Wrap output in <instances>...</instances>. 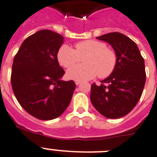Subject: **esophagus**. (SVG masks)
<instances>
[{"mask_svg": "<svg viewBox=\"0 0 157 157\" xmlns=\"http://www.w3.org/2000/svg\"><path fill=\"white\" fill-rule=\"evenodd\" d=\"M80 83H81V82H80V81H75V84L77 85V86H78V85H79Z\"/></svg>", "mask_w": 157, "mask_h": 157, "instance_id": "obj_1", "label": "esophagus"}]
</instances>
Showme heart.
I'll return each mask as SVG.
<instances>
[{"label": "heart", "mask_w": 157, "mask_h": 157, "mask_svg": "<svg viewBox=\"0 0 157 157\" xmlns=\"http://www.w3.org/2000/svg\"><path fill=\"white\" fill-rule=\"evenodd\" d=\"M58 60L63 67L70 68L84 57V64L71 67L67 72L70 79L86 81L98 75L99 78L109 76L116 68L117 56L113 50L107 47L103 41L86 40L78 42L75 50L63 45L58 52Z\"/></svg>", "instance_id": "obj_1"}]
</instances>
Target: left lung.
Returning a JSON list of instances; mask_svg holds the SVG:
<instances>
[{"label": "left lung", "mask_w": 157, "mask_h": 157, "mask_svg": "<svg viewBox=\"0 0 157 157\" xmlns=\"http://www.w3.org/2000/svg\"><path fill=\"white\" fill-rule=\"evenodd\" d=\"M96 38L112 46L117 63L99 86L91 85L90 101L101 115L118 119L128 115L140 99L146 81L144 60L136 44L123 33L114 32Z\"/></svg>", "instance_id": "8db88e82"}]
</instances>
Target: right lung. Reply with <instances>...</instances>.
I'll list each match as a JSON object with an SVG mask.
<instances>
[{
	"mask_svg": "<svg viewBox=\"0 0 157 157\" xmlns=\"http://www.w3.org/2000/svg\"><path fill=\"white\" fill-rule=\"evenodd\" d=\"M62 35L42 29L23 41L14 57L11 84L18 103L33 117L54 120L67 109L75 83L63 81L65 71L59 66L58 52Z\"/></svg>",
	"mask_w": 157,
	"mask_h": 157,
	"instance_id": "add662e5",
	"label": "right lung"
}]
</instances>
